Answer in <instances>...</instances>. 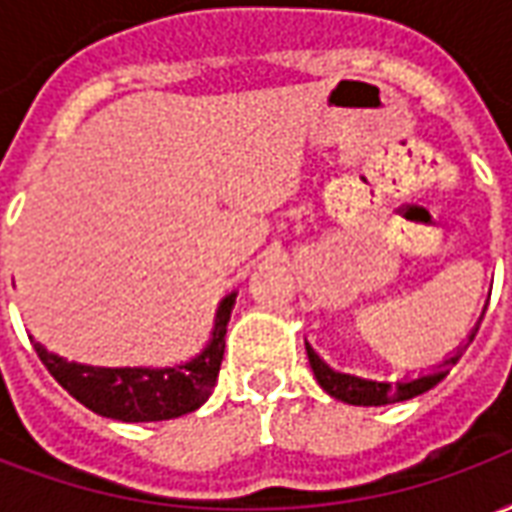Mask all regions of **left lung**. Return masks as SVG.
I'll use <instances>...</instances> for the list:
<instances>
[{
	"instance_id": "8db88e82",
	"label": "left lung",
	"mask_w": 512,
	"mask_h": 512,
	"mask_svg": "<svg viewBox=\"0 0 512 512\" xmlns=\"http://www.w3.org/2000/svg\"><path fill=\"white\" fill-rule=\"evenodd\" d=\"M477 329H480V326H477ZM477 329H474L472 337H469V343L474 340ZM469 343L463 345V348H458L444 365H439V370H433V376H422L417 378V381H408V384H400V381H397V384H381V381H367V378L337 373L332 367L323 365L310 345H307V356H310L312 373L318 378V384H321L332 397L343 400V403H351V406H386V403H400V400H408V397L422 395V392H428L430 386L439 384L441 378L447 376L452 367L458 365V359H461L463 351L469 348Z\"/></svg>"
}]
</instances>
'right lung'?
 I'll return each mask as SVG.
<instances>
[{
    "mask_svg": "<svg viewBox=\"0 0 512 512\" xmlns=\"http://www.w3.org/2000/svg\"><path fill=\"white\" fill-rule=\"evenodd\" d=\"M235 296H227L216 312L211 345L186 365L150 370V367H87L65 362L35 343L40 362L62 389L101 417L120 422H161L200 408L211 395L224 356V334Z\"/></svg>",
    "mask_w": 512,
    "mask_h": 512,
    "instance_id": "add662e5",
    "label": "right lung"
}]
</instances>
